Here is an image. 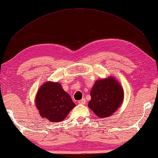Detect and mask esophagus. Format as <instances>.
Wrapping results in <instances>:
<instances>
[{"mask_svg":"<svg viewBox=\"0 0 158 158\" xmlns=\"http://www.w3.org/2000/svg\"><path fill=\"white\" fill-rule=\"evenodd\" d=\"M85 103H86V100H85V99H82L81 100L78 101V103H80V104H85Z\"/></svg>","mask_w":158,"mask_h":158,"instance_id":"obj_1","label":"esophagus"}]
</instances>
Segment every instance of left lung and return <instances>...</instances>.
Returning a JSON list of instances; mask_svg holds the SVG:
<instances>
[{"instance_id":"8db88e82","label":"left lung","mask_w":158,"mask_h":158,"mask_svg":"<svg viewBox=\"0 0 158 158\" xmlns=\"http://www.w3.org/2000/svg\"><path fill=\"white\" fill-rule=\"evenodd\" d=\"M89 107L99 118H107L113 114L122 104L123 89L113 78L96 81L90 92Z\"/></svg>"}]
</instances>
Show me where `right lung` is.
I'll list each match as a JSON object with an SVG mask.
<instances>
[{"instance_id":"obj_1","label":"right lung","mask_w":158,"mask_h":158,"mask_svg":"<svg viewBox=\"0 0 158 158\" xmlns=\"http://www.w3.org/2000/svg\"><path fill=\"white\" fill-rule=\"evenodd\" d=\"M35 105L40 115L50 122H60L76 106L59 82H48L36 94Z\"/></svg>"}]
</instances>
